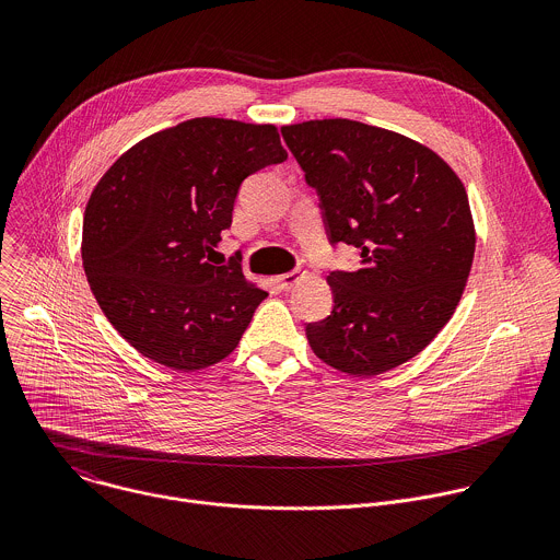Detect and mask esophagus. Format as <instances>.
<instances>
[{
	"label": "esophagus",
	"mask_w": 560,
	"mask_h": 560,
	"mask_svg": "<svg viewBox=\"0 0 560 560\" xmlns=\"http://www.w3.org/2000/svg\"><path fill=\"white\" fill-rule=\"evenodd\" d=\"M303 277V272H299V270H290V272H285V275H279L277 277V283H279V288L281 290H290L292 285H296L299 283V279Z\"/></svg>",
	"instance_id": "1"
}]
</instances>
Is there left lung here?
I'll list each match as a JSON object with an SVG mask.
<instances>
[{
	"instance_id": "left-lung-1",
	"label": "left lung",
	"mask_w": 560,
	"mask_h": 560,
	"mask_svg": "<svg viewBox=\"0 0 560 560\" xmlns=\"http://www.w3.org/2000/svg\"><path fill=\"white\" fill-rule=\"evenodd\" d=\"M316 190L332 248L354 246L357 272L330 270L332 312L305 324L328 365L374 376L417 357L450 322L474 259L460 179L430 148L352 119L281 128Z\"/></svg>"
}]
</instances>
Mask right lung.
<instances>
[{"label":"right lung","instance_id":"obj_1","mask_svg":"<svg viewBox=\"0 0 560 560\" xmlns=\"http://www.w3.org/2000/svg\"><path fill=\"white\" fill-rule=\"evenodd\" d=\"M275 126L197 117L156 132L102 177L84 212L82 259L113 328L175 370L225 359L268 292L238 253L210 264L242 184L283 164Z\"/></svg>","mask_w":560,"mask_h":560}]
</instances>
